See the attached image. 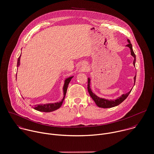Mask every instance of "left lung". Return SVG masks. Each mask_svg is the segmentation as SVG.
<instances>
[{
    "mask_svg": "<svg viewBox=\"0 0 154 154\" xmlns=\"http://www.w3.org/2000/svg\"><path fill=\"white\" fill-rule=\"evenodd\" d=\"M128 42V44L126 45L127 47L129 48L130 49V52H131V55L134 58V61H133V65L135 66V63H136V55L133 52V48H132V45L130 43V41L127 39V40ZM136 75L134 76V86L135 84V82H136ZM91 79L90 77H88V90L89 93L90 94V96H91V97L92 98L93 100L94 101L95 103L96 104V105L100 108H112L114 106H116L119 105H120L122 102H123V101L127 97V96H128V94L130 93L131 90L133 88L131 89V90L127 93H124L122 94V96H120V97H118L117 99H106L105 98H102V97H100L99 96H97V95H96L93 92L91 88Z\"/></svg>",
    "mask_w": 154,
    "mask_h": 154,
    "instance_id": "left-lung-1",
    "label": "left lung"
}]
</instances>
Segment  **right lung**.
I'll list each match as a JSON object with an SVG mask.
<instances>
[{
	"instance_id": "obj_1",
	"label": "right lung",
	"mask_w": 154,
	"mask_h": 154,
	"mask_svg": "<svg viewBox=\"0 0 154 154\" xmlns=\"http://www.w3.org/2000/svg\"><path fill=\"white\" fill-rule=\"evenodd\" d=\"M20 58H21V55L20 57L18 59L17 61V67H19L20 65ZM74 75L67 77L64 80V83H63V97L62 99L61 100L60 102H57L55 103H45V104H36L34 105L33 108L37 111H41V112H52L54 111H55L60 108L62 104L63 103V101L65 99V96L66 93L67 88L68 86V85L71 81V80L72 79Z\"/></svg>"
}]
</instances>
